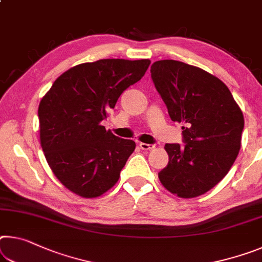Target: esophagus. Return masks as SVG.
I'll list each match as a JSON object with an SVG mask.
<instances>
[{
	"mask_svg": "<svg viewBox=\"0 0 262 262\" xmlns=\"http://www.w3.org/2000/svg\"><path fill=\"white\" fill-rule=\"evenodd\" d=\"M139 146L141 149H142V150H151V149L155 148L154 144H148V143H140Z\"/></svg>",
	"mask_w": 262,
	"mask_h": 262,
	"instance_id": "1",
	"label": "esophagus"
}]
</instances>
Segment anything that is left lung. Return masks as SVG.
Returning <instances> with one entry per match:
<instances>
[{"mask_svg":"<svg viewBox=\"0 0 262 262\" xmlns=\"http://www.w3.org/2000/svg\"><path fill=\"white\" fill-rule=\"evenodd\" d=\"M150 73L170 118L184 123V146L164 147L169 162L159 172L161 183L181 198L201 196L226 176L238 156L243 112L221 79L196 66L159 60Z\"/></svg>","mask_w":262,"mask_h":262,"instance_id":"obj_1","label":"left lung"}]
</instances>
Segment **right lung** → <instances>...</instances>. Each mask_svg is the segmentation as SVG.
<instances>
[{"label":"right lung","mask_w":262,"mask_h":262,"mask_svg":"<svg viewBox=\"0 0 262 262\" xmlns=\"http://www.w3.org/2000/svg\"><path fill=\"white\" fill-rule=\"evenodd\" d=\"M149 59H100L73 66L39 102V139L52 172L78 196H101L119 181L135 149L133 140L101 126L124 90L138 82Z\"/></svg>","instance_id":"add662e5"}]
</instances>
